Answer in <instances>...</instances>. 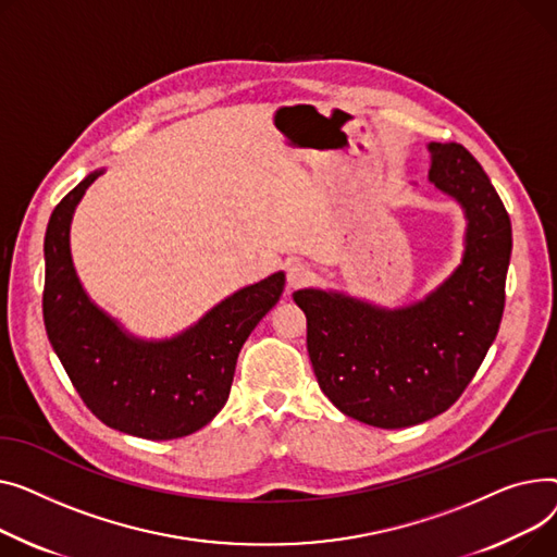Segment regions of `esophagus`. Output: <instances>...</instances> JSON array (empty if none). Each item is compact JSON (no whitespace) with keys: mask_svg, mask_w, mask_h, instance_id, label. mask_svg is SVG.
Segmentation results:
<instances>
[{"mask_svg":"<svg viewBox=\"0 0 557 557\" xmlns=\"http://www.w3.org/2000/svg\"><path fill=\"white\" fill-rule=\"evenodd\" d=\"M310 278H312L310 268L304 265V263H299V260H294V263L287 265V287L297 289V287L306 285Z\"/></svg>","mask_w":557,"mask_h":557,"instance_id":"34e87169","label":"esophagus"}]
</instances>
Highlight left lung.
Listing matches in <instances>:
<instances>
[{
    "mask_svg": "<svg viewBox=\"0 0 557 557\" xmlns=\"http://www.w3.org/2000/svg\"><path fill=\"white\" fill-rule=\"evenodd\" d=\"M430 182L463 209L461 265L424 299L382 308L337 289L306 287L317 382L346 416L400 430L449 409L493 346L506 304L510 218L481 163L461 144H428Z\"/></svg>",
    "mask_w": 557,
    "mask_h": 557,
    "instance_id": "obj_1",
    "label": "left lung"
}]
</instances>
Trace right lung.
<instances>
[{
	"mask_svg": "<svg viewBox=\"0 0 557 557\" xmlns=\"http://www.w3.org/2000/svg\"><path fill=\"white\" fill-rule=\"evenodd\" d=\"M103 173H89L49 218L45 329L64 371L98 420L139 438H182L202 430L224 407L238 352L281 299L285 274L276 272L240 287L169 339L135 337L89 299L72 258L74 211Z\"/></svg>",
	"mask_w": 557,
	"mask_h": 557,
	"instance_id": "obj_1",
	"label": "right lung"
}]
</instances>
